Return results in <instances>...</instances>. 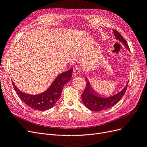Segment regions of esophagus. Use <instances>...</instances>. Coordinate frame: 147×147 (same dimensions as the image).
I'll list each match as a JSON object with an SVG mask.
<instances>
[{
  "label": "esophagus",
  "instance_id": "esophagus-1",
  "mask_svg": "<svg viewBox=\"0 0 147 147\" xmlns=\"http://www.w3.org/2000/svg\"><path fill=\"white\" fill-rule=\"evenodd\" d=\"M81 71H80V69L78 67H75L74 69H73V74L75 76H77V75H79Z\"/></svg>",
  "mask_w": 147,
  "mask_h": 147
}]
</instances>
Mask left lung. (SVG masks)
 I'll return each instance as SVG.
<instances>
[{"mask_svg":"<svg viewBox=\"0 0 147 147\" xmlns=\"http://www.w3.org/2000/svg\"><path fill=\"white\" fill-rule=\"evenodd\" d=\"M113 32L117 40L121 41L129 50V46L124 37L116 30H114ZM86 88L82 94V99L84 105L90 110L94 111H101L102 110L109 109L116 104L125 95L128 85L127 83L125 88L117 94L110 97L102 98L98 96L97 92L92 89L87 79H86Z\"/></svg>","mask_w":147,"mask_h":147,"instance_id":"1","label":"left lung"}]
</instances>
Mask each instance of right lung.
<instances>
[{
    "instance_id": "1",
    "label": "right lung",
    "mask_w": 147,
    "mask_h": 147,
    "mask_svg": "<svg viewBox=\"0 0 147 147\" xmlns=\"http://www.w3.org/2000/svg\"><path fill=\"white\" fill-rule=\"evenodd\" d=\"M72 73L73 69H71L61 73L57 77L47 90L36 95L24 93L15 86L13 82L12 84L17 95L27 105L36 110L45 111L51 109L55 105L61 96L64 86L66 83L71 80Z\"/></svg>"
}]
</instances>
